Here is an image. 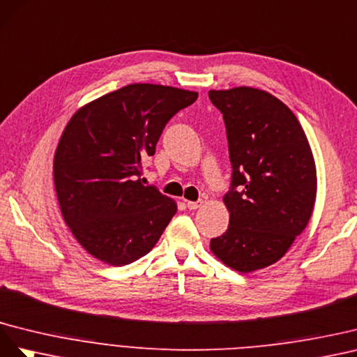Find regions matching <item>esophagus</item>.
Returning <instances> with one entry per match:
<instances>
[{
    "label": "esophagus",
    "instance_id": "obj_1",
    "mask_svg": "<svg viewBox=\"0 0 357 357\" xmlns=\"http://www.w3.org/2000/svg\"><path fill=\"white\" fill-rule=\"evenodd\" d=\"M203 205L202 200H197V202H185V206L190 209V211H195V209H199L200 206Z\"/></svg>",
    "mask_w": 357,
    "mask_h": 357
}]
</instances>
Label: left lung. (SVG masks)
Segmentation results:
<instances>
[{"label": "left lung", "mask_w": 357, "mask_h": 357, "mask_svg": "<svg viewBox=\"0 0 357 357\" xmlns=\"http://www.w3.org/2000/svg\"><path fill=\"white\" fill-rule=\"evenodd\" d=\"M226 122L231 190L222 197L229 229L211 251L241 273L264 269L286 256L307 227L317 196V169L307 135L293 112L251 86L211 89Z\"/></svg>", "instance_id": "1"}]
</instances>
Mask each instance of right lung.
Returning <instances> with one entry per match:
<instances>
[{"mask_svg": "<svg viewBox=\"0 0 357 357\" xmlns=\"http://www.w3.org/2000/svg\"><path fill=\"white\" fill-rule=\"evenodd\" d=\"M196 91L133 84L79 107L59 137L54 182L61 213L88 254L110 266L144 257L176 202L139 178L167 121Z\"/></svg>", "mask_w": 357, "mask_h": 357, "instance_id": "right-lung-1", "label": "right lung"}]
</instances>
